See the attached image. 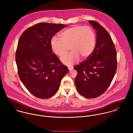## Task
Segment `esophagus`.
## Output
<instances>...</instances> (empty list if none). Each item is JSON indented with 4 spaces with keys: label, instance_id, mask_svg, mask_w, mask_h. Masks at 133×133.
<instances>
[{
    "label": "esophagus",
    "instance_id": "esophagus-1",
    "mask_svg": "<svg viewBox=\"0 0 133 133\" xmlns=\"http://www.w3.org/2000/svg\"><path fill=\"white\" fill-rule=\"evenodd\" d=\"M68 69L69 71H71L73 69V67H68Z\"/></svg>",
    "mask_w": 133,
    "mask_h": 133
}]
</instances>
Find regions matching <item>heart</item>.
Returning a JSON list of instances; mask_svg holds the SVG:
<instances>
[{"mask_svg": "<svg viewBox=\"0 0 133 133\" xmlns=\"http://www.w3.org/2000/svg\"><path fill=\"white\" fill-rule=\"evenodd\" d=\"M60 39L53 37L50 46L53 52L63 56L70 49V53L61 58V62L68 66H71L80 61L81 57L88 59L94 52L96 45V35L89 27L78 26L69 28L59 34Z\"/></svg>", "mask_w": 133, "mask_h": 133, "instance_id": "1", "label": "heart"}]
</instances>
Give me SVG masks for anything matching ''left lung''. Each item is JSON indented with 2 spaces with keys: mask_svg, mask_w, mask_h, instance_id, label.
<instances>
[{
  "mask_svg": "<svg viewBox=\"0 0 133 133\" xmlns=\"http://www.w3.org/2000/svg\"><path fill=\"white\" fill-rule=\"evenodd\" d=\"M89 23L96 31L97 40L91 55L76 66V88L81 95L92 99L103 94L110 85L117 69V53L112 39L97 22Z\"/></svg>",
  "mask_w": 133,
  "mask_h": 133,
  "instance_id": "8db88e82",
  "label": "left lung"
}]
</instances>
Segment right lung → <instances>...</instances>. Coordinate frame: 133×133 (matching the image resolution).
Listing matches in <instances>:
<instances>
[{
	"label": "right lung",
	"instance_id": "add662e5",
	"mask_svg": "<svg viewBox=\"0 0 133 133\" xmlns=\"http://www.w3.org/2000/svg\"><path fill=\"white\" fill-rule=\"evenodd\" d=\"M66 27L62 24L39 23L25 30L18 41L16 63L19 78L35 97L48 99L58 90L68 68L52 53L50 41Z\"/></svg>",
	"mask_w": 133,
	"mask_h": 133
}]
</instances>
